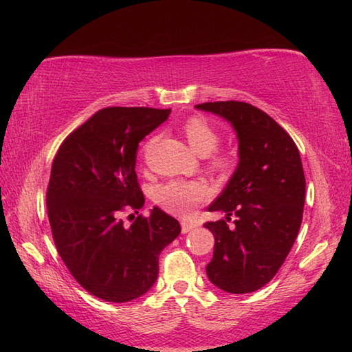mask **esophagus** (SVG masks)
Returning a JSON list of instances; mask_svg holds the SVG:
<instances>
[{
	"mask_svg": "<svg viewBox=\"0 0 352 352\" xmlns=\"http://www.w3.org/2000/svg\"><path fill=\"white\" fill-rule=\"evenodd\" d=\"M195 227H197L195 223H192V222H188V221H183L182 222V231H183V233H189V231H192Z\"/></svg>",
	"mask_w": 352,
	"mask_h": 352,
	"instance_id": "34e87169",
	"label": "esophagus"
}]
</instances>
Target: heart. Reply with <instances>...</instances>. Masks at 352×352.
<instances>
[{
    "mask_svg": "<svg viewBox=\"0 0 352 352\" xmlns=\"http://www.w3.org/2000/svg\"><path fill=\"white\" fill-rule=\"evenodd\" d=\"M184 134L190 148L198 155L212 154L219 142V134L204 118L193 116L184 124ZM223 159H216V164H223ZM210 189L199 182L172 180L157 186L154 190L155 203L178 216H189L198 204L208 197Z\"/></svg>",
    "mask_w": 352,
    "mask_h": 352,
    "instance_id": "b5f03b06",
    "label": "heart"
}]
</instances>
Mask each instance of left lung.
Wrapping results in <instances>:
<instances>
[{"instance_id": "left-lung-1", "label": "left lung", "mask_w": 352, "mask_h": 352, "mask_svg": "<svg viewBox=\"0 0 352 352\" xmlns=\"http://www.w3.org/2000/svg\"><path fill=\"white\" fill-rule=\"evenodd\" d=\"M198 110L231 124L239 142V163L208 212L226 219L206 222L214 236L206 272L228 294H250L271 281L300 231L305 177L300 151L286 130L263 110L242 101L197 104ZM236 216L228 229L229 216Z\"/></svg>"}]
</instances>
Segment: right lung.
<instances>
[{"label":"right lung","instance_id":"add662e5","mask_svg":"<svg viewBox=\"0 0 352 352\" xmlns=\"http://www.w3.org/2000/svg\"><path fill=\"white\" fill-rule=\"evenodd\" d=\"M169 113L102 109L63 140L52 160L47 208L57 252L80 286L104 301L146 294L159 275L160 252L182 233L159 207L130 227L121 219V212L139 213L145 204L134 170L139 142Z\"/></svg>","mask_w":352,"mask_h":352}]
</instances>
